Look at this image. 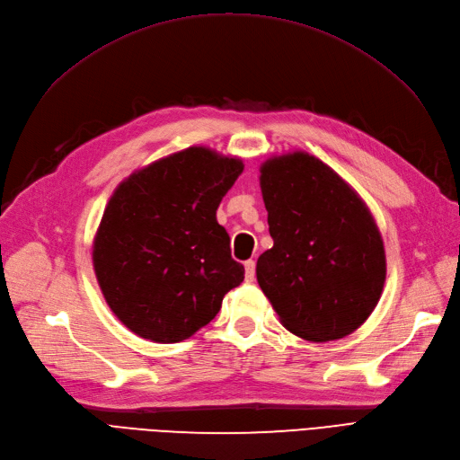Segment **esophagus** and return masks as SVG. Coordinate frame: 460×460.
Masks as SVG:
<instances>
[{
	"label": "esophagus",
	"mask_w": 460,
	"mask_h": 460,
	"mask_svg": "<svg viewBox=\"0 0 460 460\" xmlns=\"http://www.w3.org/2000/svg\"><path fill=\"white\" fill-rule=\"evenodd\" d=\"M245 280L253 282L255 280V261L249 259L245 261Z\"/></svg>",
	"instance_id": "esophagus-1"
}]
</instances>
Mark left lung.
<instances>
[{"label":"left lung","instance_id":"8db88e82","mask_svg":"<svg viewBox=\"0 0 460 460\" xmlns=\"http://www.w3.org/2000/svg\"><path fill=\"white\" fill-rule=\"evenodd\" d=\"M272 249L257 261V282L296 336L340 340L374 311L385 280L380 232L367 205L309 153L261 166Z\"/></svg>","mask_w":460,"mask_h":460}]
</instances>
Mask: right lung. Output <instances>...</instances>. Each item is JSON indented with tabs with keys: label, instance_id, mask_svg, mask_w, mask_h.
<instances>
[{
	"label": "right lung",
	"instance_id": "obj_1",
	"mask_svg": "<svg viewBox=\"0 0 460 460\" xmlns=\"http://www.w3.org/2000/svg\"><path fill=\"white\" fill-rule=\"evenodd\" d=\"M240 159L190 147L132 174L111 198L93 269L120 323L146 340L190 338L243 282L217 208L242 174Z\"/></svg>",
	"mask_w": 460,
	"mask_h": 460
}]
</instances>
